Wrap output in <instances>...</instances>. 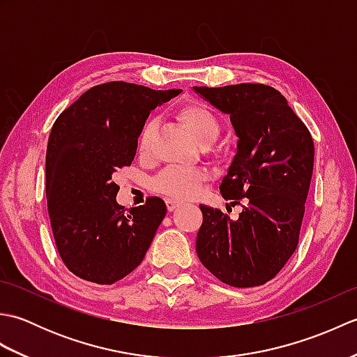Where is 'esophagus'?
<instances>
[{
    "label": "esophagus",
    "instance_id": "34e87169",
    "mask_svg": "<svg viewBox=\"0 0 357 357\" xmlns=\"http://www.w3.org/2000/svg\"><path fill=\"white\" fill-rule=\"evenodd\" d=\"M165 204H167V210H169V211L176 210L181 206V202L174 201V199H165Z\"/></svg>",
    "mask_w": 357,
    "mask_h": 357
}]
</instances>
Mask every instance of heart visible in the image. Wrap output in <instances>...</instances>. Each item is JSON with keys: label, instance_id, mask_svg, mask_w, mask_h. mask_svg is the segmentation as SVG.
Here are the masks:
<instances>
[{"label": "heart", "instance_id": "1", "mask_svg": "<svg viewBox=\"0 0 357 357\" xmlns=\"http://www.w3.org/2000/svg\"><path fill=\"white\" fill-rule=\"evenodd\" d=\"M178 118L192 132L199 142L215 141L219 135V121L208 105L201 101H188L178 109ZM156 130V121L149 118L142 124L138 135V151L142 158L151 153L153 136ZM206 179V172L190 167L169 165L156 174L151 181V188L155 192L170 196L176 199L192 198L199 190V184Z\"/></svg>", "mask_w": 357, "mask_h": 357}]
</instances>
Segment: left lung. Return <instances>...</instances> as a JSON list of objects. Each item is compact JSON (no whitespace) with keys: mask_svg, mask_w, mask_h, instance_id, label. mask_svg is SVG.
<instances>
[{"mask_svg":"<svg viewBox=\"0 0 357 357\" xmlns=\"http://www.w3.org/2000/svg\"><path fill=\"white\" fill-rule=\"evenodd\" d=\"M193 89L230 115L239 139L219 190L231 206L242 207L239 218L230 219L219 208L199 206L196 253L227 285H262L282 270L298 247L313 174V138L270 86Z\"/></svg>","mask_w":357,"mask_h":357,"instance_id":"left-lung-1","label":"left lung"}]
</instances>
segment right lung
<instances>
[{
    "mask_svg": "<svg viewBox=\"0 0 357 357\" xmlns=\"http://www.w3.org/2000/svg\"><path fill=\"white\" fill-rule=\"evenodd\" d=\"M179 93L104 82L56 118L45 153V196L58 253L75 276L110 285L142 262L165 202L151 196L144 206L124 208L112 176L132 164L150 110Z\"/></svg>",
    "mask_w": 357,
    "mask_h": 357,
    "instance_id": "right-lung-1",
    "label": "right lung"
}]
</instances>
